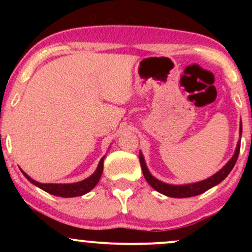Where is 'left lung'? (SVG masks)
<instances>
[{"label":"left lung","instance_id":"8db88e82","mask_svg":"<svg viewBox=\"0 0 252 252\" xmlns=\"http://www.w3.org/2000/svg\"><path fill=\"white\" fill-rule=\"evenodd\" d=\"M239 134L242 135V122H241V128H239ZM239 149H241V140H239L238 143H237L236 152L232 158H231V160L228 161V162L225 164L220 170H219V172H217L215 175L210 176V178L206 179V180L194 182V184L169 185L158 180V179L154 178V176L150 174L148 168H147L146 161H144L142 153H140V163H141V167H142L144 179H146L147 182H148L150 186H152L155 190L160 192L161 194L172 196V198H189V196H195V195L201 194V193L206 192L207 189L215 187L216 185L220 184V182L224 180L228 174H230V172L232 170L233 167H235L237 158H238Z\"/></svg>","mask_w":252,"mask_h":252}]
</instances>
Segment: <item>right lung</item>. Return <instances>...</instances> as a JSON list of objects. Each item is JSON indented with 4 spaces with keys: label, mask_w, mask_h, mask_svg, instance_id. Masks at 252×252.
<instances>
[{
    "label": "right lung",
    "mask_w": 252,
    "mask_h": 252,
    "mask_svg": "<svg viewBox=\"0 0 252 252\" xmlns=\"http://www.w3.org/2000/svg\"><path fill=\"white\" fill-rule=\"evenodd\" d=\"M104 158H105V156H103V158H100L97 169L94 170V174L89 176V178H86L85 180L74 182V184H40V182L30 178L25 172L22 173H24V175L32 182V184L35 185V186L41 189L42 190H45V192L50 193V194L63 196V198H73V196H80L86 194V193H89L90 190L98 184V181H99L103 173Z\"/></svg>",
    "instance_id": "obj_1"
}]
</instances>
